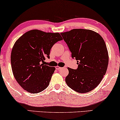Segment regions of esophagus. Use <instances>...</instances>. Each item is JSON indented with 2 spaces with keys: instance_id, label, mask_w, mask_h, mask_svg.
Segmentation results:
<instances>
[{
  "instance_id": "1",
  "label": "esophagus",
  "mask_w": 120,
  "mask_h": 120,
  "mask_svg": "<svg viewBox=\"0 0 120 120\" xmlns=\"http://www.w3.org/2000/svg\"><path fill=\"white\" fill-rule=\"evenodd\" d=\"M61 68H62V67L59 66H56V70H60V69H61Z\"/></svg>"
}]
</instances>
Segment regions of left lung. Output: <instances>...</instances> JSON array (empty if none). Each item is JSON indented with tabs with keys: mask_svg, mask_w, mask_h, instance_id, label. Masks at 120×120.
I'll return each instance as SVG.
<instances>
[{
	"mask_svg": "<svg viewBox=\"0 0 120 120\" xmlns=\"http://www.w3.org/2000/svg\"><path fill=\"white\" fill-rule=\"evenodd\" d=\"M60 34L78 65L77 70L67 68V85L79 93L91 91L102 81L108 65V52L103 38L95 31L82 29Z\"/></svg>",
	"mask_w": 120,
	"mask_h": 120,
	"instance_id": "1",
	"label": "left lung"
}]
</instances>
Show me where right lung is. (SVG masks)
Returning a JSON list of instances; mask_svg holds the SVG:
<instances>
[{
    "mask_svg": "<svg viewBox=\"0 0 120 120\" xmlns=\"http://www.w3.org/2000/svg\"><path fill=\"white\" fill-rule=\"evenodd\" d=\"M62 40L59 33L38 29L26 32L15 43L11 63L13 76L26 91L37 94L48 87L55 67L44 64L52 47Z\"/></svg>",
    "mask_w": 120,
    "mask_h": 120,
    "instance_id": "add662e5",
    "label": "right lung"
}]
</instances>
